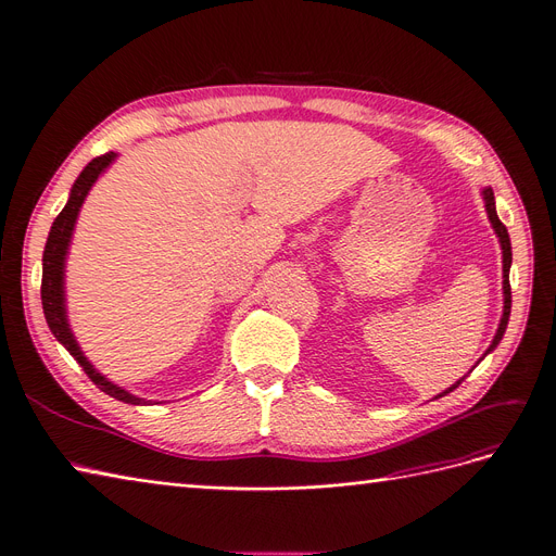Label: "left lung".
<instances>
[{
	"label": "left lung",
	"mask_w": 556,
	"mask_h": 556,
	"mask_svg": "<svg viewBox=\"0 0 556 556\" xmlns=\"http://www.w3.org/2000/svg\"><path fill=\"white\" fill-rule=\"evenodd\" d=\"M483 201H485V213H488V219H490V224H492V229H495V233H497V238H500V242H502V256H504V314H502V320H500V327H497V334H495V339H492V343H490V348H488V353L490 351H495V348L500 345V341H502V337H504V332H506V325H508V316H510V283H508V270H510V261H513V254H510V238H508V231H506V226L500 222V217H497V208H495V194H492V190L490 188H485L483 190ZM463 380H458L454 387H448L444 394H448V392H454V389L460 384ZM442 396V394H440Z\"/></svg>",
	"instance_id": "obj_1"
}]
</instances>
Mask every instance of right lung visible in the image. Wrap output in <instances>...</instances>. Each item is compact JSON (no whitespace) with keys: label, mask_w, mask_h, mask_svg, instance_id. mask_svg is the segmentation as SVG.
Listing matches in <instances>:
<instances>
[{"label":"right lung","mask_w":556,"mask_h":556,"mask_svg":"<svg viewBox=\"0 0 556 556\" xmlns=\"http://www.w3.org/2000/svg\"><path fill=\"white\" fill-rule=\"evenodd\" d=\"M116 160V153H105L93 157L81 174L77 176L68 203L64 205L52 224L48 242H46V252H43V281H40V300H43V314L48 320V327L56 341L66 348V351L77 359V364L85 368V374L91 378V382L100 389V392L110 394L116 401L130 403V405H143L147 401L132 396L126 389H121L118 384L110 382L105 376H100L93 364L85 357V353L79 351V345L71 332L68 316H66V295H64V267H66V254H68V244L73 238L75 222L79 215L81 203H85L91 185L98 180V176L105 172L110 164Z\"/></svg>","instance_id":"add662e5"}]
</instances>
